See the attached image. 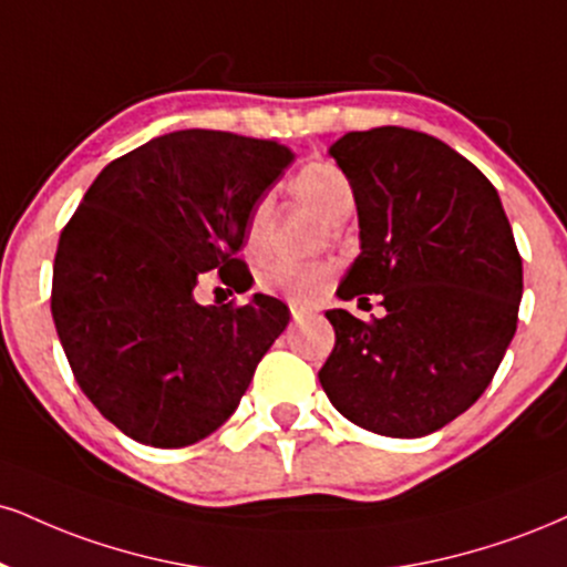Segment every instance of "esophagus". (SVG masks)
Here are the masks:
<instances>
[{
	"instance_id": "esophagus-1",
	"label": "esophagus",
	"mask_w": 567,
	"mask_h": 567,
	"mask_svg": "<svg viewBox=\"0 0 567 567\" xmlns=\"http://www.w3.org/2000/svg\"><path fill=\"white\" fill-rule=\"evenodd\" d=\"M290 317H292V322H296V324H301V322H306V319L311 317V311L306 309V306L290 303Z\"/></svg>"
}]
</instances>
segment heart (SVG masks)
Wrapping results in <instances>:
<instances>
[{"label":"heart","instance_id":"b5f03b06","mask_svg":"<svg viewBox=\"0 0 567 567\" xmlns=\"http://www.w3.org/2000/svg\"><path fill=\"white\" fill-rule=\"evenodd\" d=\"M292 195L311 203L313 208L322 210L332 224L343 221L357 206L353 184L346 176L343 168H338L330 161H313L298 168L290 179ZM271 224H275V200L269 195H261L250 206L245 218L243 245L245 254L254 261H264L271 248ZM336 282V264L330 261H292V258H279L264 266L258 275V288L275 296H285L290 303L309 306L330 290Z\"/></svg>","mask_w":567,"mask_h":567}]
</instances>
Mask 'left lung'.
Segmentation results:
<instances>
[{
  "instance_id": "obj_1",
  "label": "left lung",
  "mask_w": 567,
  "mask_h": 567,
  "mask_svg": "<svg viewBox=\"0 0 567 567\" xmlns=\"http://www.w3.org/2000/svg\"><path fill=\"white\" fill-rule=\"evenodd\" d=\"M353 184L361 254L327 311L336 346L319 370L332 406L364 431L420 439L481 399L515 336L523 258L494 184L446 142L401 126L330 147Z\"/></svg>"
}]
</instances>
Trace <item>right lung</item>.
Masks as SVG:
<instances>
[{
  "label": "right lung",
  "mask_w": 567,
  "mask_h": 567,
  "mask_svg": "<svg viewBox=\"0 0 567 567\" xmlns=\"http://www.w3.org/2000/svg\"><path fill=\"white\" fill-rule=\"evenodd\" d=\"M292 150L231 132L155 136L102 168L60 231L52 319L73 378L128 439L179 449L240 404L290 311L256 292L200 306L208 271L245 292L248 210Z\"/></svg>",
  "instance_id": "obj_1"
}]
</instances>
